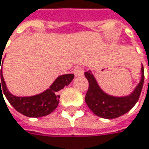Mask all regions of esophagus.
<instances>
[{"mask_svg": "<svg viewBox=\"0 0 149 149\" xmlns=\"http://www.w3.org/2000/svg\"><path fill=\"white\" fill-rule=\"evenodd\" d=\"M73 72H74V74L76 77H81V76H83V72H84L83 68L82 66H77V67H75Z\"/></svg>", "mask_w": 149, "mask_h": 149, "instance_id": "1", "label": "esophagus"}]
</instances>
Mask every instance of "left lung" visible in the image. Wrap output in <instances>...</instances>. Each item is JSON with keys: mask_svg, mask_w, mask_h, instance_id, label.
Wrapping results in <instances>:
<instances>
[{"mask_svg": "<svg viewBox=\"0 0 149 149\" xmlns=\"http://www.w3.org/2000/svg\"><path fill=\"white\" fill-rule=\"evenodd\" d=\"M84 74L89 84L85 102L96 116L104 119L117 118L132 109L139 99L144 82V68L142 66L141 79L134 90L128 95L118 97L104 92L91 71H88Z\"/></svg>", "mask_w": 149, "mask_h": 149, "instance_id": "left-lung-1", "label": "left lung"}]
</instances>
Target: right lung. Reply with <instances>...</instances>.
Here are the masks:
<instances>
[{"label": "right lung", "instance_id": "obj_1", "mask_svg": "<svg viewBox=\"0 0 149 149\" xmlns=\"http://www.w3.org/2000/svg\"><path fill=\"white\" fill-rule=\"evenodd\" d=\"M0 58L1 64V62H2V56H1ZM0 70V93L3 92L6 100L14 109L28 117H42L53 112L59 104L60 95H57V92L65 86L69 85L74 78V74L61 75L45 91L33 96L17 97L7 89L2 74V67L1 68V66Z\"/></svg>", "mask_w": 149, "mask_h": 149}]
</instances>
